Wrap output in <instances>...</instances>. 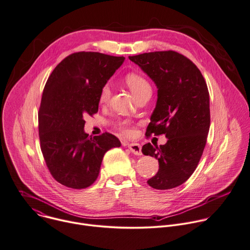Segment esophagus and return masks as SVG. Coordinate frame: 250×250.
<instances>
[{
  "mask_svg": "<svg viewBox=\"0 0 250 250\" xmlns=\"http://www.w3.org/2000/svg\"><path fill=\"white\" fill-rule=\"evenodd\" d=\"M128 148L131 151V153H133L134 155H142V151H141V145L138 143H130L128 144Z\"/></svg>",
  "mask_w": 250,
  "mask_h": 250,
  "instance_id": "34e87169",
  "label": "esophagus"
}]
</instances>
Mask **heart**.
Returning <instances> with one entry per match:
<instances>
[{
	"mask_svg": "<svg viewBox=\"0 0 250 250\" xmlns=\"http://www.w3.org/2000/svg\"><path fill=\"white\" fill-rule=\"evenodd\" d=\"M125 81L126 83L127 87L130 89V91L134 94L136 98L147 91H151L150 83L144 76H142L139 73H136V72L127 73L125 77ZM110 96H111L110 86L109 84H105L100 90V94H99L100 103H107L110 99ZM119 128L125 135L131 134V129L123 123L119 125Z\"/></svg>",
	"mask_w": 250,
	"mask_h": 250,
	"instance_id": "heart-1",
	"label": "heart"
}]
</instances>
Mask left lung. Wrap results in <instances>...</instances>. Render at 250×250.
Masks as SVG:
<instances>
[{
  "instance_id": "1",
  "label": "left lung",
  "mask_w": 250,
  "mask_h": 250,
  "mask_svg": "<svg viewBox=\"0 0 250 250\" xmlns=\"http://www.w3.org/2000/svg\"><path fill=\"white\" fill-rule=\"evenodd\" d=\"M155 82L156 108L146 136L165 134L164 145H143L142 153L159 162L158 173L147 181L155 189H171L186 183L202 156L210 127V101L206 81L198 67L175 51L129 56Z\"/></svg>"
}]
</instances>
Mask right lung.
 Masks as SVG:
<instances>
[{
  "mask_svg": "<svg viewBox=\"0 0 250 250\" xmlns=\"http://www.w3.org/2000/svg\"><path fill=\"white\" fill-rule=\"evenodd\" d=\"M125 61L98 52H77L52 71L38 113L40 147L52 177L61 185L81 189L98 178L105 153L120 140L105 132L88 136L84 118L98 112L101 88Z\"/></svg>",
  "mask_w": 250,
  "mask_h": 250,
  "instance_id": "1",
  "label": "right lung"
}]
</instances>
